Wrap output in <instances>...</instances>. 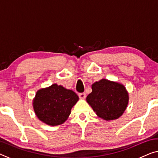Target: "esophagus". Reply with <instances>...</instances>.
I'll list each match as a JSON object with an SVG mask.
<instances>
[{
  "instance_id": "obj_1",
  "label": "esophagus",
  "mask_w": 158,
  "mask_h": 158,
  "mask_svg": "<svg viewBox=\"0 0 158 158\" xmlns=\"http://www.w3.org/2000/svg\"><path fill=\"white\" fill-rule=\"evenodd\" d=\"M78 96L80 98H81V99H85L86 97V94L85 93H79Z\"/></svg>"
}]
</instances>
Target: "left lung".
<instances>
[{
	"label": "left lung",
	"instance_id": "1",
	"mask_svg": "<svg viewBox=\"0 0 158 158\" xmlns=\"http://www.w3.org/2000/svg\"><path fill=\"white\" fill-rule=\"evenodd\" d=\"M128 100V93L124 85L106 79L93 83L92 93L86 98L98 117L106 120L120 117L126 109Z\"/></svg>",
	"mask_w": 158,
	"mask_h": 158
}]
</instances>
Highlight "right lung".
Here are the masks:
<instances>
[{
  "label": "right lung",
  "instance_id": "obj_1",
  "mask_svg": "<svg viewBox=\"0 0 158 158\" xmlns=\"http://www.w3.org/2000/svg\"><path fill=\"white\" fill-rule=\"evenodd\" d=\"M78 99L73 90L53 84L38 91L33 100L34 111L39 120L45 124L58 125L67 120Z\"/></svg>",
  "mask_w": 158,
  "mask_h": 158
}]
</instances>
